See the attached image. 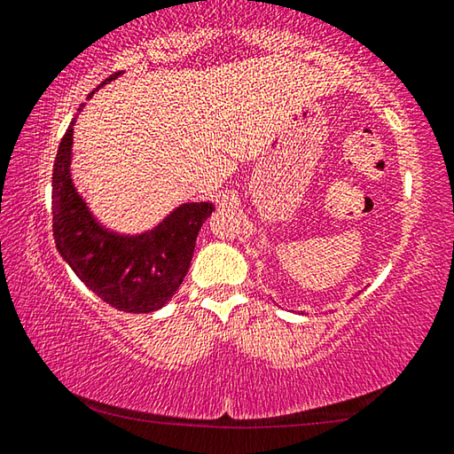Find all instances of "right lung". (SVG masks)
Wrapping results in <instances>:
<instances>
[{
    "instance_id": "add662e5",
    "label": "right lung",
    "mask_w": 454,
    "mask_h": 454,
    "mask_svg": "<svg viewBox=\"0 0 454 454\" xmlns=\"http://www.w3.org/2000/svg\"><path fill=\"white\" fill-rule=\"evenodd\" d=\"M121 74L123 71H117L109 75L99 87ZM74 123L75 117L63 135L53 163L51 213L55 247L85 287L107 305L125 313L157 311L185 279L199 229L215 207L211 203H185L155 229L135 237L107 231L93 219L71 181Z\"/></svg>"
}]
</instances>
